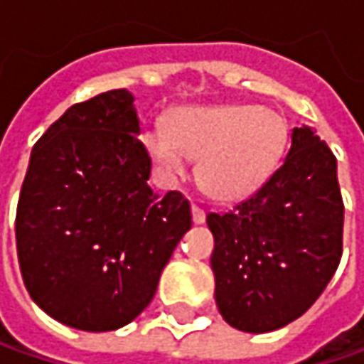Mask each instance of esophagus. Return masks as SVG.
Segmentation results:
<instances>
[{
  "instance_id": "34e87169",
  "label": "esophagus",
  "mask_w": 364,
  "mask_h": 364,
  "mask_svg": "<svg viewBox=\"0 0 364 364\" xmlns=\"http://www.w3.org/2000/svg\"><path fill=\"white\" fill-rule=\"evenodd\" d=\"M191 213H193V222L196 224H203L205 222V212L199 205H191Z\"/></svg>"
}]
</instances>
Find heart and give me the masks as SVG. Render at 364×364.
<instances>
[{
	"label": "heart",
	"instance_id": "heart-1",
	"mask_svg": "<svg viewBox=\"0 0 364 364\" xmlns=\"http://www.w3.org/2000/svg\"><path fill=\"white\" fill-rule=\"evenodd\" d=\"M285 118L250 103L177 109L166 128L142 134V146L166 183L187 177L198 161L199 185L218 201H240L261 189L287 149Z\"/></svg>",
	"mask_w": 364,
	"mask_h": 364
}]
</instances>
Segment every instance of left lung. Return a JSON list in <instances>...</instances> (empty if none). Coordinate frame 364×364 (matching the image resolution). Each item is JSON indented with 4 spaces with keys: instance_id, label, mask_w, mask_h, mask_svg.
<instances>
[{
    "instance_id": "1",
    "label": "left lung",
    "mask_w": 364,
    "mask_h": 364,
    "mask_svg": "<svg viewBox=\"0 0 364 364\" xmlns=\"http://www.w3.org/2000/svg\"><path fill=\"white\" fill-rule=\"evenodd\" d=\"M215 304L232 328L262 334L304 316L342 257L344 203L336 156L293 128L283 165L226 213H208Z\"/></svg>"
}]
</instances>
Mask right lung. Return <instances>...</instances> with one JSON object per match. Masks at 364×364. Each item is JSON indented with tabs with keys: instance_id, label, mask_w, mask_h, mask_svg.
Segmentation results:
<instances>
[{
	"instance_id": "right-lung-1",
	"label": "right lung",
	"mask_w": 364,
	"mask_h": 364,
	"mask_svg": "<svg viewBox=\"0 0 364 364\" xmlns=\"http://www.w3.org/2000/svg\"><path fill=\"white\" fill-rule=\"evenodd\" d=\"M134 97L112 89L71 105L30 154L16 246L30 297L60 324L107 332L152 301L191 205L159 198Z\"/></svg>"
}]
</instances>
